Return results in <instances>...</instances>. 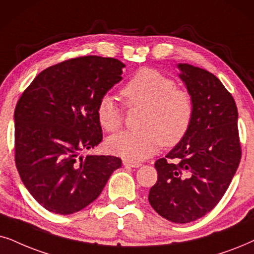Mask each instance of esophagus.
Segmentation results:
<instances>
[{
	"label": "esophagus",
	"instance_id": "obj_1",
	"mask_svg": "<svg viewBox=\"0 0 254 254\" xmlns=\"http://www.w3.org/2000/svg\"><path fill=\"white\" fill-rule=\"evenodd\" d=\"M123 165L125 167H132V168H138L141 166V162H136V161H130V160H123Z\"/></svg>",
	"mask_w": 254,
	"mask_h": 254
}]
</instances>
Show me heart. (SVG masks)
I'll list each match as a JSON object with an SVG mask.
<instances>
[{"label": "heart", "instance_id": "b5f03b06", "mask_svg": "<svg viewBox=\"0 0 254 254\" xmlns=\"http://www.w3.org/2000/svg\"><path fill=\"white\" fill-rule=\"evenodd\" d=\"M130 108H145L141 131L121 132L107 141L109 152L130 161L144 160L161 147L175 146L190 127L194 103L188 90L178 88L174 80L155 69L138 70L122 89ZM96 117L108 132L120 130L124 122L122 108L111 95H103L96 107Z\"/></svg>", "mask_w": 254, "mask_h": 254}]
</instances>
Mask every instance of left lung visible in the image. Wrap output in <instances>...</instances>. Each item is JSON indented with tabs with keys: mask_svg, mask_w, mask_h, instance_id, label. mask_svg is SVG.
I'll use <instances>...</instances> for the list:
<instances>
[{
	"mask_svg": "<svg viewBox=\"0 0 254 254\" xmlns=\"http://www.w3.org/2000/svg\"><path fill=\"white\" fill-rule=\"evenodd\" d=\"M178 68L191 95L194 115L184 139L155 161L158 180L148 201L161 217L185 224L221 201L239 166L242 147L237 106L218 77L188 64Z\"/></svg>",
	"mask_w": 254,
	"mask_h": 254,
	"instance_id": "obj_1",
	"label": "left lung"
}]
</instances>
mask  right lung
<instances>
[{
  "label": "right lung",
  "mask_w": 254,
  "mask_h": 254,
  "mask_svg": "<svg viewBox=\"0 0 254 254\" xmlns=\"http://www.w3.org/2000/svg\"><path fill=\"white\" fill-rule=\"evenodd\" d=\"M114 58L79 57L44 69L15 108V162L23 184L46 210L70 215L95 201L122 160L83 157L102 141L96 107L122 80Z\"/></svg>",
  "instance_id": "add662e5"
}]
</instances>
